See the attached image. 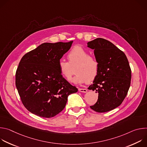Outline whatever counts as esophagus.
Wrapping results in <instances>:
<instances>
[{"label": "esophagus", "mask_w": 147, "mask_h": 147, "mask_svg": "<svg viewBox=\"0 0 147 147\" xmlns=\"http://www.w3.org/2000/svg\"><path fill=\"white\" fill-rule=\"evenodd\" d=\"M78 91L81 92H87V90L85 88H78Z\"/></svg>", "instance_id": "34e87169"}]
</instances>
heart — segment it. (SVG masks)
<instances>
[{"mask_svg": "<svg viewBox=\"0 0 147 147\" xmlns=\"http://www.w3.org/2000/svg\"><path fill=\"white\" fill-rule=\"evenodd\" d=\"M67 59L69 62L60 60L58 63L60 74L67 81L71 80L76 66V75L73 79L75 83L90 82L96 77L99 69V61L82 47L74 46L67 54Z\"/></svg>", "mask_w": 147, "mask_h": 147, "instance_id": "heart-1", "label": "heart"}]
</instances>
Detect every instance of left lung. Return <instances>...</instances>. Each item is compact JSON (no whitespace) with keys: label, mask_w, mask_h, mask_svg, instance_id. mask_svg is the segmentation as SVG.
Masks as SVG:
<instances>
[{"label":"left lung","mask_w":147,"mask_h":147,"mask_svg":"<svg viewBox=\"0 0 147 147\" xmlns=\"http://www.w3.org/2000/svg\"><path fill=\"white\" fill-rule=\"evenodd\" d=\"M87 47L94 50L99 63L98 74L88 88L98 94L97 102L90 108L99 113L112 111L120 105L130 86L128 59L123 51L103 38L88 42Z\"/></svg>","instance_id":"1"}]
</instances>
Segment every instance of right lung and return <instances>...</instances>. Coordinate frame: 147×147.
<instances>
[{
    "instance_id": "obj_1",
    "label": "right lung",
    "mask_w": 147,
    "mask_h": 147,
    "mask_svg": "<svg viewBox=\"0 0 147 147\" xmlns=\"http://www.w3.org/2000/svg\"><path fill=\"white\" fill-rule=\"evenodd\" d=\"M73 42L42 44L21 59L16 86L23 104L31 113L45 118L54 117L65 108L68 96L78 91L63 77L58 67Z\"/></svg>"
}]
</instances>
